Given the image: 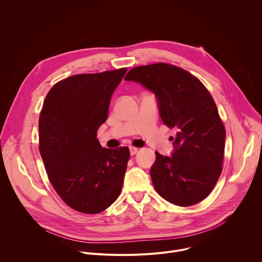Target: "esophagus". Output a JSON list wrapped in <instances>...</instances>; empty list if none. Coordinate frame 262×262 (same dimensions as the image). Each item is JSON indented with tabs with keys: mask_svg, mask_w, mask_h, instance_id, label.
I'll use <instances>...</instances> for the list:
<instances>
[{
	"mask_svg": "<svg viewBox=\"0 0 262 262\" xmlns=\"http://www.w3.org/2000/svg\"><path fill=\"white\" fill-rule=\"evenodd\" d=\"M139 150V148L137 147H134V146H130L129 147V151H130V156H135Z\"/></svg>",
	"mask_w": 262,
	"mask_h": 262,
	"instance_id": "esophagus-1",
	"label": "esophagus"
}]
</instances>
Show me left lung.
I'll use <instances>...</instances> for the list:
<instances>
[{
  "label": "left lung",
  "instance_id": "left-lung-1",
  "mask_svg": "<svg viewBox=\"0 0 262 262\" xmlns=\"http://www.w3.org/2000/svg\"><path fill=\"white\" fill-rule=\"evenodd\" d=\"M125 80L155 92L163 122L177 130L171 158L156 151L150 169L156 191L178 206L202 201L221 175L226 138L209 91L189 71L162 62L134 67Z\"/></svg>",
  "mask_w": 262,
  "mask_h": 262
}]
</instances>
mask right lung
Masks as SVG:
<instances>
[{
  "instance_id": "add662e5",
  "label": "right lung",
  "mask_w": 262,
  "mask_h": 262,
  "mask_svg": "<svg viewBox=\"0 0 262 262\" xmlns=\"http://www.w3.org/2000/svg\"><path fill=\"white\" fill-rule=\"evenodd\" d=\"M127 68L77 74L55 84L39 116V151L48 177L72 209L94 214L120 195L129 149L102 148L96 138L111 96Z\"/></svg>"
}]
</instances>
